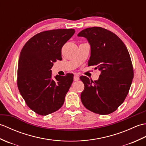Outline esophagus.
I'll return each mask as SVG.
<instances>
[{"label": "esophagus", "instance_id": "esophagus-1", "mask_svg": "<svg viewBox=\"0 0 146 146\" xmlns=\"http://www.w3.org/2000/svg\"><path fill=\"white\" fill-rule=\"evenodd\" d=\"M74 81H78L80 79V76L78 75V74H75V75H74Z\"/></svg>", "mask_w": 146, "mask_h": 146}]
</instances>
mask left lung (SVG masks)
Segmentation results:
<instances>
[{"instance_id": "obj_1", "label": "left lung", "mask_w": 146, "mask_h": 146, "mask_svg": "<svg viewBox=\"0 0 146 146\" xmlns=\"http://www.w3.org/2000/svg\"><path fill=\"white\" fill-rule=\"evenodd\" d=\"M91 48L88 66L101 71L93 82L80 76L85 85L81 94L83 105L93 112L107 115L113 112L127 95L134 78L131 57L124 43L112 32L100 27H89L80 32Z\"/></svg>"}]
</instances>
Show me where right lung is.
I'll return each instance as SVG.
<instances>
[{"label":"right lung","mask_w":146,"mask_h":146,"mask_svg":"<svg viewBox=\"0 0 146 146\" xmlns=\"http://www.w3.org/2000/svg\"><path fill=\"white\" fill-rule=\"evenodd\" d=\"M73 29H53L37 34L21 51L17 86L31 109L41 115L53 113L62 107L73 81V74L52 78L51 68L61 60V48L75 34Z\"/></svg>","instance_id":"right-lung-1"}]
</instances>
